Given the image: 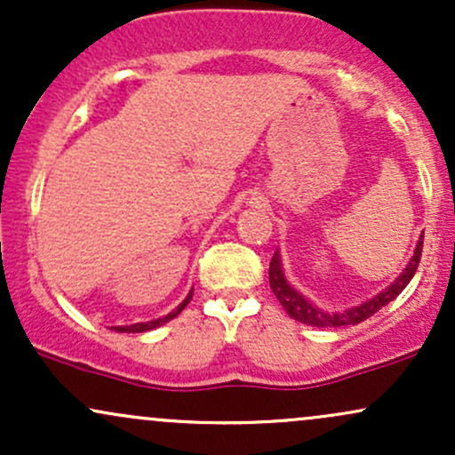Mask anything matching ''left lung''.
I'll return each instance as SVG.
<instances>
[{"label":"left lung","mask_w":455,"mask_h":455,"mask_svg":"<svg viewBox=\"0 0 455 455\" xmlns=\"http://www.w3.org/2000/svg\"><path fill=\"white\" fill-rule=\"evenodd\" d=\"M421 248H424V235H421L419 243H417V248H415V254L411 257L406 269L402 271L394 284L387 286L385 291H380V293L377 297H372V299L363 301V304H359L355 307H348V310H344V312H331V315H329V312H323V310H318L316 306H312L304 295L297 293L293 286L286 282L284 274H282V263H280L278 250H275L274 259H271V263H269V286H271V291H274V295L278 297L282 307L286 310V315H289L291 318H295V321L306 323V325H310V327L357 325V323H362V321H365V318L372 316L374 312H379L383 306H387L389 301H394L395 297H398L402 291L406 289V284L412 280L417 267H419Z\"/></svg>","instance_id":"obj_1"}]
</instances>
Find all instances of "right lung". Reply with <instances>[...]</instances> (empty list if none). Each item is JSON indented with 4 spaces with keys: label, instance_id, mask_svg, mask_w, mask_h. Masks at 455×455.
Returning a JSON list of instances; mask_svg holds the SVG:
<instances>
[{
    "label": "right lung",
    "instance_id": "obj_1",
    "mask_svg": "<svg viewBox=\"0 0 455 455\" xmlns=\"http://www.w3.org/2000/svg\"><path fill=\"white\" fill-rule=\"evenodd\" d=\"M192 293H195V291H190V293H188V297L184 301H181L180 306L175 307L173 312H169V315L166 316H162V318H156V321H148V323H134V325H126V327H113L115 331H119V333H140V331H149V329H156V327H160V325H164V323H169L171 318H175L177 315H180L181 310H184V307L190 304V299H192Z\"/></svg>",
    "mask_w": 455,
    "mask_h": 455
}]
</instances>
